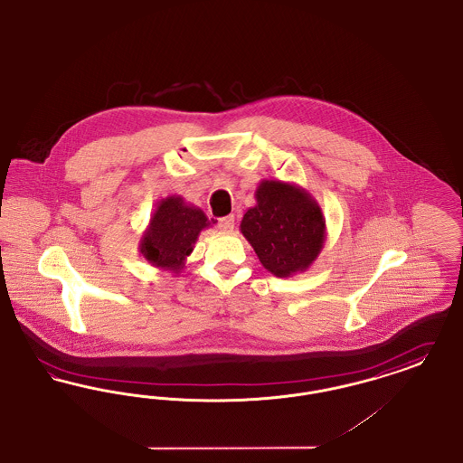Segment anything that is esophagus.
I'll return each mask as SVG.
<instances>
[{"label": "esophagus", "mask_w": 463, "mask_h": 463, "mask_svg": "<svg viewBox=\"0 0 463 463\" xmlns=\"http://www.w3.org/2000/svg\"><path fill=\"white\" fill-rule=\"evenodd\" d=\"M218 227H220V231H223V232H232V229H234V215L220 218V220H218Z\"/></svg>", "instance_id": "34e87169"}]
</instances>
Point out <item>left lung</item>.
Segmentation results:
<instances>
[{"label":"left lung","instance_id":"obj_1","mask_svg":"<svg viewBox=\"0 0 463 463\" xmlns=\"http://www.w3.org/2000/svg\"><path fill=\"white\" fill-rule=\"evenodd\" d=\"M255 201L240 231L260 264L278 278L307 271L326 240V217L317 199L296 184L262 180Z\"/></svg>","mask_w":463,"mask_h":463}]
</instances>
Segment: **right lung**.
Wrapping results in <instances>:
<instances>
[{
  "label": "right lung",
  "mask_w": 463,
  "mask_h": 463,
  "mask_svg": "<svg viewBox=\"0 0 463 463\" xmlns=\"http://www.w3.org/2000/svg\"><path fill=\"white\" fill-rule=\"evenodd\" d=\"M210 225L201 208L182 195H167L156 204L137 250L150 266L176 276L185 268L199 234Z\"/></svg>",
  "instance_id": "right-lung-1"
}]
</instances>
